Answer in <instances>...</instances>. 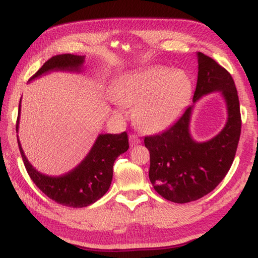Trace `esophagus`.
Wrapping results in <instances>:
<instances>
[{
	"instance_id": "esophagus-1",
	"label": "esophagus",
	"mask_w": 258,
	"mask_h": 258,
	"mask_svg": "<svg viewBox=\"0 0 258 258\" xmlns=\"http://www.w3.org/2000/svg\"><path fill=\"white\" fill-rule=\"evenodd\" d=\"M141 142V140H140L137 135L135 134H131L130 135V146L133 147V146H137L139 143Z\"/></svg>"
}]
</instances>
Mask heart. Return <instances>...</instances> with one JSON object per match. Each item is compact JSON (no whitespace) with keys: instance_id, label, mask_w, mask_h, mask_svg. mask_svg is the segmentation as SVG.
<instances>
[{"instance_id":"1","label":"heart","mask_w":258,"mask_h":258,"mask_svg":"<svg viewBox=\"0 0 258 258\" xmlns=\"http://www.w3.org/2000/svg\"><path fill=\"white\" fill-rule=\"evenodd\" d=\"M191 81L182 71L156 66L133 72L120 78L116 98L123 104H135L134 119L148 133L167 128L185 107Z\"/></svg>"}]
</instances>
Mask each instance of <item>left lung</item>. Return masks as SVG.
I'll list each match as a JSON object with an SVG mask.
<instances>
[{"instance_id":"8db88e82","label":"left lung","mask_w":258,"mask_h":258,"mask_svg":"<svg viewBox=\"0 0 258 258\" xmlns=\"http://www.w3.org/2000/svg\"><path fill=\"white\" fill-rule=\"evenodd\" d=\"M198 80L194 102L220 91L228 109L224 128L207 142L192 139V107L163 133L145 138L150 152L149 178L155 190L169 202L185 204L208 195L228 174L241 133V115L235 84L230 73L208 55L198 52Z\"/></svg>"}]
</instances>
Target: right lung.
Segmentation results:
<instances>
[{"instance_id": "add662e5", "label": "right lung", "mask_w": 258, "mask_h": 258, "mask_svg": "<svg viewBox=\"0 0 258 258\" xmlns=\"http://www.w3.org/2000/svg\"><path fill=\"white\" fill-rule=\"evenodd\" d=\"M83 63V55L71 53L54 55L47 60L29 81L53 71L81 72ZM19 116L20 103L16 125L17 132L19 127ZM18 146L28 175L43 194L63 206L82 208L95 203L108 191L112 180L113 163L117 157L127 151L128 139L126 132L100 134L85 159L73 171L60 176H49L36 171L26 158L19 139Z\"/></svg>"}]
</instances>
